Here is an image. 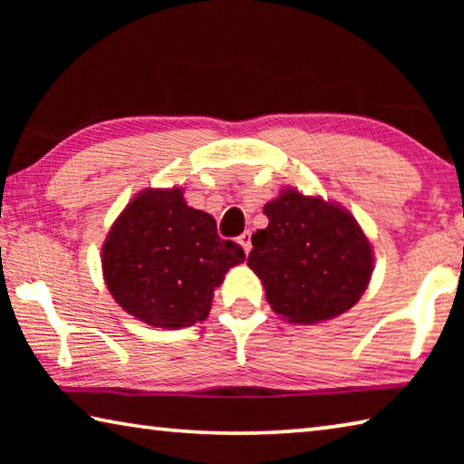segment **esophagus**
Here are the masks:
<instances>
[{
    "mask_svg": "<svg viewBox=\"0 0 464 464\" xmlns=\"http://www.w3.org/2000/svg\"><path fill=\"white\" fill-rule=\"evenodd\" d=\"M239 243H241V247L246 249V254H249V249H251V233L249 231H246V233H241L239 235V239H237Z\"/></svg>",
    "mask_w": 464,
    "mask_h": 464,
    "instance_id": "1",
    "label": "esophagus"
}]
</instances>
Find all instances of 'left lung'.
Returning a JSON list of instances; mask_svg holds the SVG:
<instances>
[{
    "label": "left lung",
    "mask_w": 464,
    "mask_h": 464,
    "mask_svg": "<svg viewBox=\"0 0 464 464\" xmlns=\"http://www.w3.org/2000/svg\"><path fill=\"white\" fill-rule=\"evenodd\" d=\"M264 215L270 223L251 235L247 266L274 313L319 324L356 304L371 280L372 247L348 210L285 190Z\"/></svg>",
    "instance_id": "obj_1"
}]
</instances>
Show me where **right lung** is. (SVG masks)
I'll list each match as a JSON object with an SVG mask.
<instances>
[{"label":"right lung","instance_id":"1","mask_svg":"<svg viewBox=\"0 0 464 464\" xmlns=\"http://www.w3.org/2000/svg\"><path fill=\"white\" fill-rule=\"evenodd\" d=\"M246 260L221 239L208 213L188 207L179 188L145 190L110 229L102 270L121 307L153 327L198 324L227 270Z\"/></svg>","mask_w":464,"mask_h":464}]
</instances>
